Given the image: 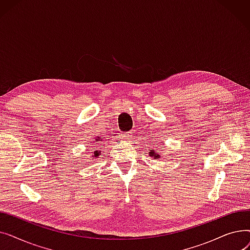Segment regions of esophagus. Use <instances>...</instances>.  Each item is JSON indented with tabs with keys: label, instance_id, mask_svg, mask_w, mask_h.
Listing matches in <instances>:
<instances>
[{
	"label": "esophagus",
	"instance_id": "34e87169",
	"mask_svg": "<svg viewBox=\"0 0 250 250\" xmlns=\"http://www.w3.org/2000/svg\"><path fill=\"white\" fill-rule=\"evenodd\" d=\"M123 137L125 140H130L133 138V134H132V132H126L123 135Z\"/></svg>",
	"mask_w": 250,
	"mask_h": 250
}]
</instances>
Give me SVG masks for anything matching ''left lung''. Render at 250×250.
Returning a JSON list of instances; mask_svg holds the SVG:
<instances>
[{
    "mask_svg": "<svg viewBox=\"0 0 250 250\" xmlns=\"http://www.w3.org/2000/svg\"><path fill=\"white\" fill-rule=\"evenodd\" d=\"M149 155L152 157V158H154V159H156V160L160 158V156H159L158 154H156V152H155L154 150H152V149L150 150V152H149Z\"/></svg>",
    "mask_w": 250,
    "mask_h": 250,
    "instance_id": "obj_1",
    "label": "left lung"
}]
</instances>
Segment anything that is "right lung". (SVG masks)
Instances as JSON below:
<instances>
[{
	"label": "right lung",
	"instance_id": "obj_1",
	"mask_svg": "<svg viewBox=\"0 0 250 250\" xmlns=\"http://www.w3.org/2000/svg\"><path fill=\"white\" fill-rule=\"evenodd\" d=\"M96 141H97V142L100 141V138L96 139ZM100 152H101V151H94V155H92V157H94V158H97V157L100 155Z\"/></svg>",
	"mask_w": 250,
	"mask_h": 250
}]
</instances>
